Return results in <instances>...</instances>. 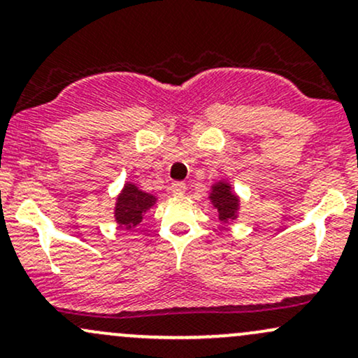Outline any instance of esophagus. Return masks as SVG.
Returning a JSON list of instances; mask_svg holds the SVG:
<instances>
[{
	"label": "esophagus",
	"mask_w": 358,
	"mask_h": 358,
	"mask_svg": "<svg viewBox=\"0 0 358 358\" xmlns=\"http://www.w3.org/2000/svg\"><path fill=\"white\" fill-rule=\"evenodd\" d=\"M171 192H173L175 195H183V193L187 192V185L183 182H173L171 183Z\"/></svg>",
	"instance_id": "1"
}]
</instances>
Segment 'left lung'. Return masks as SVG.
<instances>
[{"instance_id": "obj_1", "label": "left lung", "mask_w": 358, "mask_h": 358, "mask_svg": "<svg viewBox=\"0 0 358 358\" xmlns=\"http://www.w3.org/2000/svg\"><path fill=\"white\" fill-rule=\"evenodd\" d=\"M208 200L215 208L217 217L222 224H232L234 220H237L241 212V196L234 192V187L229 180H219V182L212 183Z\"/></svg>"}]
</instances>
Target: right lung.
<instances>
[{
	"mask_svg": "<svg viewBox=\"0 0 358 358\" xmlns=\"http://www.w3.org/2000/svg\"><path fill=\"white\" fill-rule=\"evenodd\" d=\"M156 202H158V196H155L153 193L141 190L136 183L126 182L114 205V220L117 227L124 231L138 227L145 213L153 208Z\"/></svg>",
	"mask_w": 358,
	"mask_h": 358,
	"instance_id": "right-lung-1",
	"label": "right lung"
}]
</instances>
